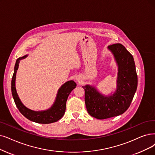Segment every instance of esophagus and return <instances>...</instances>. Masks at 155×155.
<instances>
[{
    "label": "esophagus",
    "instance_id": "1",
    "mask_svg": "<svg viewBox=\"0 0 155 155\" xmlns=\"http://www.w3.org/2000/svg\"><path fill=\"white\" fill-rule=\"evenodd\" d=\"M77 79V81H79V79Z\"/></svg>",
    "mask_w": 155,
    "mask_h": 155
}]
</instances>
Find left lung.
<instances>
[{"instance_id":"obj_1","label":"left lung","mask_w":155,"mask_h":155,"mask_svg":"<svg viewBox=\"0 0 155 155\" xmlns=\"http://www.w3.org/2000/svg\"><path fill=\"white\" fill-rule=\"evenodd\" d=\"M107 49L113 54L117 66L115 91L105 95L95 86H83L88 113L98 120L124 113L130 105L137 88V75L132 55L121 44L109 46Z\"/></svg>"}]
</instances>
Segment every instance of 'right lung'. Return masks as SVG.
I'll list each match as a JSON object with an SVG mask.
<instances>
[{"label":"right lung","mask_w":155,"mask_h":155,"mask_svg":"<svg viewBox=\"0 0 155 155\" xmlns=\"http://www.w3.org/2000/svg\"><path fill=\"white\" fill-rule=\"evenodd\" d=\"M27 57L28 54H26L22 57L18 58L16 60L15 65L14 73L11 81V91L16 106L20 110V112L30 121L42 123V124H48V123L56 122L64 116L65 112L66 102L68 97L71 92L76 88L77 84L73 80H71L61 85L58 90L53 104L46 110L35 111L27 108L24 106L20 98L18 97L15 84L16 72L18 69L20 61L21 60Z\"/></svg>","instance_id":"obj_1"}]
</instances>
